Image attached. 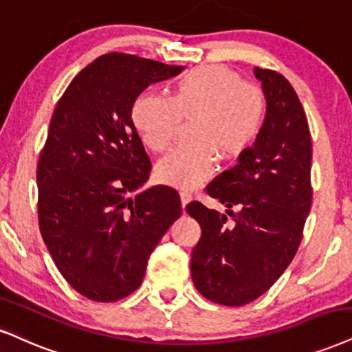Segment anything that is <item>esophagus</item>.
I'll list each match as a JSON object with an SVG mask.
<instances>
[{
	"label": "esophagus",
	"mask_w": 352,
	"mask_h": 352,
	"mask_svg": "<svg viewBox=\"0 0 352 352\" xmlns=\"http://www.w3.org/2000/svg\"><path fill=\"white\" fill-rule=\"evenodd\" d=\"M179 196H181V206H183V209H184V207L188 206L190 201H192V196H190L188 190H181Z\"/></svg>",
	"instance_id": "obj_1"
}]
</instances>
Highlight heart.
Instances as JSON below:
<instances>
[{
	"label": "heart",
	"mask_w": 352,
	"mask_h": 352,
	"mask_svg": "<svg viewBox=\"0 0 352 352\" xmlns=\"http://www.w3.org/2000/svg\"><path fill=\"white\" fill-rule=\"evenodd\" d=\"M266 96L227 68L199 67L173 85L169 98L142 93L132 104L133 127L145 146L163 151L181 119L189 120V143L176 146L156 163V179L192 189L215 168V156L232 160L245 153L261 133Z\"/></svg>",
	"instance_id": "obj_1"
}]
</instances>
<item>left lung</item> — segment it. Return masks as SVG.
<instances>
[{
	"instance_id": "left-lung-1",
	"label": "left lung",
	"mask_w": 352,
	"mask_h": 352,
	"mask_svg": "<svg viewBox=\"0 0 352 352\" xmlns=\"http://www.w3.org/2000/svg\"><path fill=\"white\" fill-rule=\"evenodd\" d=\"M254 76L267 104L261 133L206 188L227 214L201 202L186 207L202 228L190 258L194 285L227 307L256 300L279 279L297 253L311 207V137L302 104L280 73L256 67Z\"/></svg>"
}]
</instances>
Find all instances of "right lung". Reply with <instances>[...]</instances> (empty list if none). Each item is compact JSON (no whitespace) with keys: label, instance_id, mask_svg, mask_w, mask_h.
<instances>
[{"label":"right lung","instance_id":"1","mask_svg":"<svg viewBox=\"0 0 352 352\" xmlns=\"http://www.w3.org/2000/svg\"><path fill=\"white\" fill-rule=\"evenodd\" d=\"M184 67L107 54L68 85L37 164L43 241L76 292L116 302L138 289L151 251L179 219L169 186L142 190L151 163L130 111L150 85Z\"/></svg>","mask_w":352,"mask_h":352}]
</instances>
